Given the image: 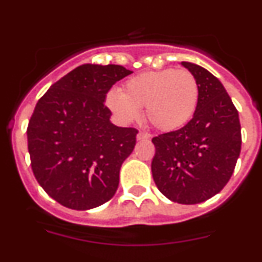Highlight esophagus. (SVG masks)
<instances>
[{
  "mask_svg": "<svg viewBox=\"0 0 262 262\" xmlns=\"http://www.w3.org/2000/svg\"><path fill=\"white\" fill-rule=\"evenodd\" d=\"M148 138H149V134L144 133V132H139V133L137 134V139H138V141H147Z\"/></svg>",
  "mask_w": 262,
  "mask_h": 262,
  "instance_id": "1",
  "label": "esophagus"
}]
</instances>
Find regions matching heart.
Instances as JSON below:
<instances>
[{
	"instance_id": "1",
	"label": "heart",
	"mask_w": 262,
	"mask_h": 262,
	"mask_svg": "<svg viewBox=\"0 0 262 262\" xmlns=\"http://www.w3.org/2000/svg\"><path fill=\"white\" fill-rule=\"evenodd\" d=\"M199 84L187 70L148 71L129 78L121 92L110 90L105 104L121 123H130L146 109L156 129L172 132L186 125L199 104Z\"/></svg>"
}]
</instances>
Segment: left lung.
I'll use <instances>...</instances> for the list:
<instances>
[{
	"label": "left lung",
	"instance_id": "obj_1",
	"mask_svg": "<svg viewBox=\"0 0 262 262\" xmlns=\"http://www.w3.org/2000/svg\"><path fill=\"white\" fill-rule=\"evenodd\" d=\"M199 84V104L191 120L152 139V176L171 202L198 204L218 194L231 179L241 152L238 112L221 81L209 71L181 62Z\"/></svg>",
	"mask_w": 262,
	"mask_h": 262
}]
</instances>
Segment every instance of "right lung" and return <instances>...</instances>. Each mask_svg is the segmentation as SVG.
<instances>
[{
    "label": "right lung",
    "mask_w": 262,
    "mask_h": 262,
    "mask_svg": "<svg viewBox=\"0 0 262 262\" xmlns=\"http://www.w3.org/2000/svg\"><path fill=\"white\" fill-rule=\"evenodd\" d=\"M130 73L118 64H82L36 102L26 132L31 168L63 207L89 210L114 196L138 130L114 125L104 101L113 84Z\"/></svg>",
    "instance_id": "right-lung-1"
}]
</instances>
